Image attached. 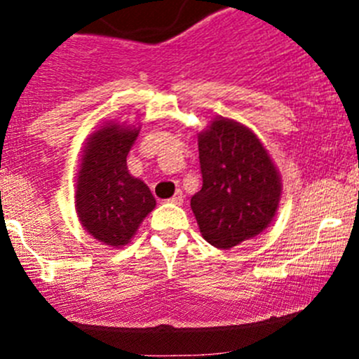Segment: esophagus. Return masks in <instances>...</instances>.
Masks as SVG:
<instances>
[{"mask_svg":"<svg viewBox=\"0 0 359 359\" xmlns=\"http://www.w3.org/2000/svg\"><path fill=\"white\" fill-rule=\"evenodd\" d=\"M182 201H184L182 191H177L175 196H172V198H170V200H168V203H172V205H182Z\"/></svg>","mask_w":359,"mask_h":359,"instance_id":"obj_1","label":"esophagus"}]
</instances>
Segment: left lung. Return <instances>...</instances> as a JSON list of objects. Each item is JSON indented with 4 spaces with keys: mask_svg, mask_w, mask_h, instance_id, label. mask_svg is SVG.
Wrapping results in <instances>:
<instances>
[{
    "mask_svg": "<svg viewBox=\"0 0 359 359\" xmlns=\"http://www.w3.org/2000/svg\"><path fill=\"white\" fill-rule=\"evenodd\" d=\"M201 189L191 198L201 236L229 250L269 227L281 200L280 170L259 137L217 116L198 133Z\"/></svg>",
    "mask_w": 359,
    "mask_h": 359,
    "instance_id": "obj_1",
    "label": "left lung"
}]
</instances>
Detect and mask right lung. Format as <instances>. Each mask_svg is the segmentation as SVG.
Listing matches in <instances>:
<instances>
[{
    "mask_svg": "<svg viewBox=\"0 0 359 359\" xmlns=\"http://www.w3.org/2000/svg\"><path fill=\"white\" fill-rule=\"evenodd\" d=\"M137 135V125H102L86 139L76 173L74 206L79 222L93 240L112 248L128 245L156 206L147 184L126 166Z\"/></svg>",
    "mask_w": 359,
    "mask_h": 359,
    "instance_id": "obj_1",
    "label": "right lung"
}]
</instances>
